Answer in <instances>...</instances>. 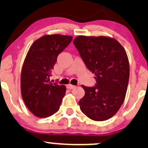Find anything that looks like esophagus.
<instances>
[{
    "label": "esophagus",
    "instance_id": "esophagus-1",
    "mask_svg": "<svg viewBox=\"0 0 148 148\" xmlns=\"http://www.w3.org/2000/svg\"><path fill=\"white\" fill-rule=\"evenodd\" d=\"M75 88V85H71V84L67 85V88H68V89L72 90V89H74Z\"/></svg>",
    "mask_w": 148,
    "mask_h": 148
}]
</instances>
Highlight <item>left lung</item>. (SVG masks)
<instances>
[{
  "label": "left lung",
  "mask_w": 148,
  "mask_h": 148,
  "mask_svg": "<svg viewBox=\"0 0 148 148\" xmlns=\"http://www.w3.org/2000/svg\"><path fill=\"white\" fill-rule=\"evenodd\" d=\"M73 44L96 80L93 87L82 85L85 93L79 101L80 110L91 120L109 119L125 97L130 76L126 52L118 41L105 36H79Z\"/></svg>",
  "instance_id": "left-lung-1"
}]
</instances>
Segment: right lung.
Returning <instances> with one entry per match:
<instances>
[{"instance_id": "1", "label": "right lung", "mask_w": 148, "mask_h": 148, "mask_svg": "<svg viewBox=\"0 0 148 148\" xmlns=\"http://www.w3.org/2000/svg\"><path fill=\"white\" fill-rule=\"evenodd\" d=\"M73 37L46 35L32 44L23 65L21 77L22 97L29 110L39 118H47L60 108L66 88L49 77L58 56L68 46Z\"/></svg>"}]
</instances>
